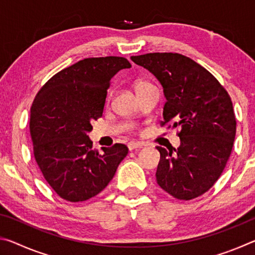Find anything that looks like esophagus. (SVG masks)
I'll use <instances>...</instances> for the list:
<instances>
[{"instance_id":"1","label":"esophagus","mask_w":255,"mask_h":255,"mask_svg":"<svg viewBox=\"0 0 255 255\" xmlns=\"http://www.w3.org/2000/svg\"><path fill=\"white\" fill-rule=\"evenodd\" d=\"M143 146H145V144L141 143V141H130V143H128L129 150H132V149H136V148H141Z\"/></svg>"}]
</instances>
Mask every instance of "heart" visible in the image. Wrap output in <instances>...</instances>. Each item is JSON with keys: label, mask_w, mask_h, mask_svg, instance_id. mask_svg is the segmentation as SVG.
I'll return each mask as SVG.
<instances>
[{"label": "heart", "mask_w": 255, "mask_h": 255, "mask_svg": "<svg viewBox=\"0 0 255 255\" xmlns=\"http://www.w3.org/2000/svg\"><path fill=\"white\" fill-rule=\"evenodd\" d=\"M148 84H149V83H147V82H144V81L138 82V83L136 84V91H137V90L141 89V88H144V86H146V85H148Z\"/></svg>", "instance_id": "b5f03b06"}]
</instances>
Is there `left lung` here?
Returning a JSON list of instances; mask_svg holds the SVG:
<instances>
[{"instance_id": "8db88e82", "label": "left lung", "mask_w": 255, "mask_h": 255, "mask_svg": "<svg viewBox=\"0 0 255 255\" xmlns=\"http://www.w3.org/2000/svg\"><path fill=\"white\" fill-rule=\"evenodd\" d=\"M131 60L161 82L166 102L161 126L180 128L178 149L157 146V184L180 200L204 195L231 156L236 119L230 94L210 72L178 53H149Z\"/></svg>"}]
</instances>
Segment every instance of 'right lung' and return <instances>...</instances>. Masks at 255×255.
Here are the masks:
<instances>
[{"label":"right lung","instance_id":"add662e5","mask_svg":"<svg viewBox=\"0 0 255 255\" xmlns=\"http://www.w3.org/2000/svg\"><path fill=\"white\" fill-rule=\"evenodd\" d=\"M131 67L125 57L85 58L42 85L30 109L33 156L57 195L71 202L97 196L114 178L128 154L124 144L92 148L88 132L102 117L114 75Z\"/></svg>","mask_w":255,"mask_h":255}]
</instances>
